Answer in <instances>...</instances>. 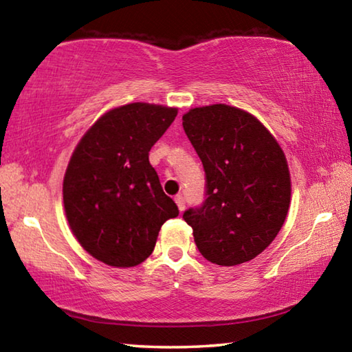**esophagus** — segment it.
<instances>
[{"instance_id":"obj_1","label":"esophagus","mask_w":352,"mask_h":352,"mask_svg":"<svg viewBox=\"0 0 352 352\" xmlns=\"http://www.w3.org/2000/svg\"><path fill=\"white\" fill-rule=\"evenodd\" d=\"M174 200H175V204L178 206V210L183 211L184 210V199H183V195H175Z\"/></svg>"}]
</instances>
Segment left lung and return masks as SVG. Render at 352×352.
<instances>
[{"label": "left lung", "instance_id": "left-lung-1", "mask_svg": "<svg viewBox=\"0 0 352 352\" xmlns=\"http://www.w3.org/2000/svg\"><path fill=\"white\" fill-rule=\"evenodd\" d=\"M183 129L206 174V200L183 219L204 258L233 267L254 259L278 236L290 205L281 146L252 113L226 104L190 109Z\"/></svg>", "mask_w": 352, "mask_h": 352}]
</instances>
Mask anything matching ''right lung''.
Returning <instances> with one entry per match:
<instances>
[{
    "label": "right lung",
    "mask_w": 352,
    "mask_h": 352,
    "mask_svg": "<svg viewBox=\"0 0 352 352\" xmlns=\"http://www.w3.org/2000/svg\"><path fill=\"white\" fill-rule=\"evenodd\" d=\"M174 107L133 102L104 113L76 146L63 178L69 228L82 248L111 267L152 254L162 225L178 216L148 152L174 122Z\"/></svg>",
    "instance_id": "1"
}]
</instances>
